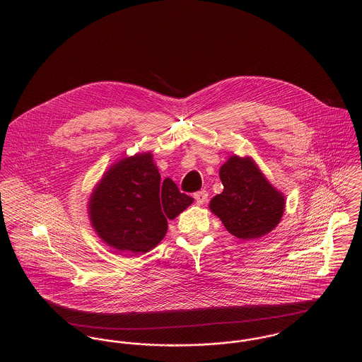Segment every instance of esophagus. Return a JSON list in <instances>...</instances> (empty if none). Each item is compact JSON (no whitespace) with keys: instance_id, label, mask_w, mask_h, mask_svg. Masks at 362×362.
<instances>
[{"instance_id":"esophagus-1","label":"esophagus","mask_w":362,"mask_h":362,"mask_svg":"<svg viewBox=\"0 0 362 362\" xmlns=\"http://www.w3.org/2000/svg\"><path fill=\"white\" fill-rule=\"evenodd\" d=\"M194 198L198 205H204L207 201V192L206 191H199V192L194 194Z\"/></svg>"}]
</instances>
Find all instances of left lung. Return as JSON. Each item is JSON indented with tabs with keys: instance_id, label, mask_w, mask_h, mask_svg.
Instances as JSON below:
<instances>
[{
	"instance_id": "left-lung-1",
	"label": "left lung",
	"mask_w": 362,
	"mask_h": 362,
	"mask_svg": "<svg viewBox=\"0 0 362 362\" xmlns=\"http://www.w3.org/2000/svg\"><path fill=\"white\" fill-rule=\"evenodd\" d=\"M218 175L224 189L209 209L230 234L244 241L258 240L277 227L286 197L269 182L252 157L230 156Z\"/></svg>"
}]
</instances>
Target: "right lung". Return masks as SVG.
Returning <instances> with one entry per match:
<instances>
[{
    "label": "right lung",
    "mask_w": 362,
    "mask_h": 362,
    "mask_svg": "<svg viewBox=\"0 0 362 362\" xmlns=\"http://www.w3.org/2000/svg\"><path fill=\"white\" fill-rule=\"evenodd\" d=\"M160 180L152 152L122 157L107 168L88 202L92 227L105 245L146 254L164 238L167 218L194 202L171 178Z\"/></svg>",
    "instance_id": "add662e5"
}]
</instances>
